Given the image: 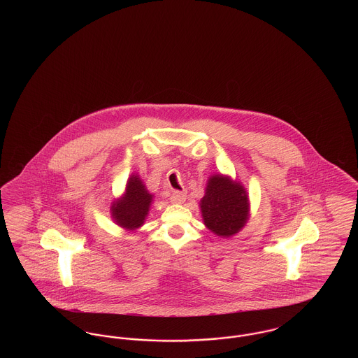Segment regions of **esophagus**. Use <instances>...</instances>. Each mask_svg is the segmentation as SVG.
<instances>
[{
    "mask_svg": "<svg viewBox=\"0 0 358 358\" xmlns=\"http://www.w3.org/2000/svg\"><path fill=\"white\" fill-rule=\"evenodd\" d=\"M171 203L174 204H182L187 200V193L181 190H174L171 196Z\"/></svg>",
    "mask_w": 358,
    "mask_h": 358,
    "instance_id": "1",
    "label": "esophagus"
}]
</instances>
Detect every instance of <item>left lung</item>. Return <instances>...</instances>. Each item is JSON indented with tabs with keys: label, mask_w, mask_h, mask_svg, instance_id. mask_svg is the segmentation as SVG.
<instances>
[{
	"label": "left lung",
	"mask_w": 358,
	"mask_h": 358,
	"mask_svg": "<svg viewBox=\"0 0 358 358\" xmlns=\"http://www.w3.org/2000/svg\"><path fill=\"white\" fill-rule=\"evenodd\" d=\"M205 227L217 236L229 238L238 234L250 217L247 190L228 176H210L200 201Z\"/></svg>",
	"instance_id": "1"
}]
</instances>
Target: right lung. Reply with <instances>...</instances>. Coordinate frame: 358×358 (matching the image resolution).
Listing matches in <instances>:
<instances>
[{"mask_svg":"<svg viewBox=\"0 0 358 358\" xmlns=\"http://www.w3.org/2000/svg\"><path fill=\"white\" fill-rule=\"evenodd\" d=\"M152 201L153 194L149 193L139 176L133 174L127 180L123 196L111 205L113 220L127 231H136L146 220Z\"/></svg>","mask_w":358,"mask_h":358,"instance_id":"right-lung-1","label":"right lung"}]
</instances>
